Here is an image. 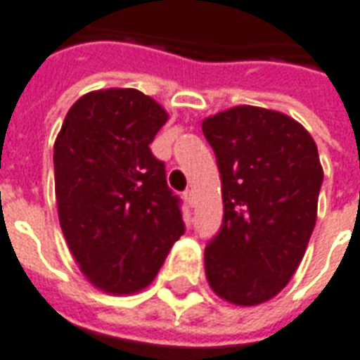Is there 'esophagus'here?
Here are the masks:
<instances>
[{
  "mask_svg": "<svg viewBox=\"0 0 360 360\" xmlns=\"http://www.w3.org/2000/svg\"><path fill=\"white\" fill-rule=\"evenodd\" d=\"M183 198H185V202H187L188 208L195 206V195H193V191H185V193H183Z\"/></svg>",
  "mask_w": 360,
  "mask_h": 360,
  "instance_id": "1",
  "label": "esophagus"
}]
</instances>
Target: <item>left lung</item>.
Segmentation results:
<instances>
[{"mask_svg":"<svg viewBox=\"0 0 360 360\" xmlns=\"http://www.w3.org/2000/svg\"><path fill=\"white\" fill-rule=\"evenodd\" d=\"M218 160L224 224L204 250L214 293L239 307L270 301L301 264L324 172L293 117L237 105L202 121Z\"/></svg>","mask_w":360,"mask_h":360,"instance_id":"obj_1","label":"left lung"}]
</instances>
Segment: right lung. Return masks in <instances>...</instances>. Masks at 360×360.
Listing matches in <instances>:
<instances>
[{
    "mask_svg": "<svg viewBox=\"0 0 360 360\" xmlns=\"http://www.w3.org/2000/svg\"><path fill=\"white\" fill-rule=\"evenodd\" d=\"M167 111L134 89L89 92L53 144L61 231L92 285L111 295L148 287L185 233L179 196L150 142Z\"/></svg>",
    "mask_w": 360,
    "mask_h": 360,
    "instance_id": "add662e5",
    "label": "right lung"
}]
</instances>
